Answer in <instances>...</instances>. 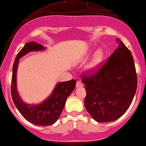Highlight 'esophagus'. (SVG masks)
I'll list each match as a JSON object with an SVG mask.
<instances>
[{"mask_svg":"<svg viewBox=\"0 0 146 146\" xmlns=\"http://www.w3.org/2000/svg\"><path fill=\"white\" fill-rule=\"evenodd\" d=\"M83 84L81 82H80V81H78V82H77V84H76V87H82L83 86Z\"/></svg>","mask_w":146,"mask_h":146,"instance_id":"34e87169","label":"esophagus"}]
</instances>
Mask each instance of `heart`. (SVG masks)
<instances>
[{
    "instance_id": "obj_1",
    "label": "heart",
    "mask_w": 146,
    "mask_h": 146,
    "mask_svg": "<svg viewBox=\"0 0 146 146\" xmlns=\"http://www.w3.org/2000/svg\"><path fill=\"white\" fill-rule=\"evenodd\" d=\"M104 52L102 50H98L96 53H95L94 56H93V59L88 64L87 66V71L89 72H93L99 67L100 64L104 60Z\"/></svg>"
}]
</instances>
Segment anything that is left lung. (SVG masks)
<instances>
[{
  "label": "left lung",
  "mask_w": 146,
  "mask_h": 146,
  "mask_svg": "<svg viewBox=\"0 0 146 146\" xmlns=\"http://www.w3.org/2000/svg\"><path fill=\"white\" fill-rule=\"evenodd\" d=\"M119 46L101 68L83 74L86 96L85 108L98 122L106 123L121 117L131 104L137 90V76L130 50L119 39Z\"/></svg>",
  "instance_id": "left-lung-1"
}]
</instances>
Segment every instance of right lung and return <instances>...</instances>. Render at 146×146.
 Masks as SVG:
<instances>
[{
	"label": "right lung",
	"instance_id": "right-lung-1",
	"mask_svg": "<svg viewBox=\"0 0 146 146\" xmlns=\"http://www.w3.org/2000/svg\"><path fill=\"white\" fill-rule=\"evenodd\" d=\"M44 49L45 47L36 42H30L25 45L15 59L11 86V97L18 111L30 123L42 126L52 125L58 120L62 112L66 99L76 85L75 80L58 83L50 96L39 104H28L22 100L16 87V73L19 59L29 52Z\"/></svg>",
	"mask_w": 146,
	"mask_h": 146
}]
</instances>
